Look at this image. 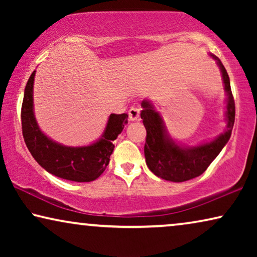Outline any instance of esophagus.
<instances>
[{
  "label": "esophagus",
  "mask_w": 257,
  "mask_h": 257,
  "mask_svg": "<svg viewBox=\"0 0 257 257\" xmlns=\"http://www.w3.org/2000/svg\"><path fill=\"white\" fill-rule=\"evenodd\" d=\"M140 117V108L138 106H132L128 110V118L131 121L139 120Z\"/></svg>",
  "instance_id": "34e87169"
}]
</instances>
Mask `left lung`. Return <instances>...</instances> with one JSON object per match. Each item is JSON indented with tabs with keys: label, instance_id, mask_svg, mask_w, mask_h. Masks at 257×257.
<instances>
[{
	"label": "left lung",
	"instance_id": "1",
	"mask_svg": "<svg viewBox=\"0 0 257 257\" xmlns=\"http://www.w3.org/2000/svg\"><path fill=\"white\" fill-rule=\"evenodd\" d=\"M210 57L215 59L222 76L224 91H226V130L209 142H202L196 145H184L174 140L168 133L163 115L157 111L150 99L142 101L143 119L147 136L144 147L146 165L151 172L164 180L182 182L191 180L205 172L212 161L226 146L231 136L235 121V103L230 89V80L224 66L219 58L213 54Z\"/></svg>",
	"mask_w": 257,
	"mask_h": 257
}]
</instances>
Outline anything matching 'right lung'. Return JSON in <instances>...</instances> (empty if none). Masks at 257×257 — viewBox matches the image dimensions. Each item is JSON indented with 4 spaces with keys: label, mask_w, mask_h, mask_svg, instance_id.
<instances>
[{
    "label": "right lung",
    "mask_w": 257,
    "mask_h": 257,
    "mask_svg": "<svg viewBox=\"0 0 257 257\" xmlns=\"http://www.w3.org/2000/svg\"><path fill=\"white\" fill-rule=\"evenodd\" d=\"M28 80L21 111L22 132L28 150L45 171L56 177L76 182H90L99 178L110 163L113 140L127 124V113L108 115L103 135L86 146H65L52 140L40 128L34 112V80Z\"/></svg>",
    "instance_id": "obj_1"
}]
</instances>
